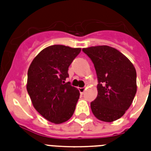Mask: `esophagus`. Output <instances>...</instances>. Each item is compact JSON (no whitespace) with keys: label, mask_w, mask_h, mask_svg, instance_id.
<instances>
[{"label":"esophagus","mask_w":151,"mask_h":151,"mask_svg":"<svg viewBox=\"0 0 151 151\" xmlns=\"http://www.w3.org/2000/svg\"><path fill=\"white\" fill-rule=\"evenodd\" d=\"M78 90H79V92H80L81 94L82 95L83 93H84V92H85V88H78Z\"/></svg>","instance_id":"34e87169"}]
</instances>
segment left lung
<instances>
[{
	"label": "left lung",
	"instance_id": "1",
	"mask_svg": "<svg viewBox=\"0 0 151 151\" xmlns=\"http://www.w3.org/2000/svg\"><path fill=\"white\" fill-rule=\"evenodd\" d=\"M82 51L94 64L98 79V95L91 103L93 114L106 122L119 119L131 106L137 90L133 64L110 46H94Z\"/></svg>",
	"mask_w": 151,
	"mask_h": 151
}]
</instances>
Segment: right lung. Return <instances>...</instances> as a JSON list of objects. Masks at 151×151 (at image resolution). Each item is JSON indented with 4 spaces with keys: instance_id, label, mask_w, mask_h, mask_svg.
I'll return each mask as SVG.
<instances>
[{
    "instance_id": "1",
    "label": "right lung",
    "mask_w": 151,
    "mask_h": 151,
    "mask_svg": "<svg viewBox=\"0 0 151 151\" xmlns=\"http://www.w3.org/2000/svg\"><path fill=\"white\" fill-rule=\"evenodd\" d=\"M81 50L60 45L49 46L34 58L28 69L27 89L33 106L54 124L68 121L75 110L80 92L65 81L69 66Z\"/></svg>"
}]
</instances>
